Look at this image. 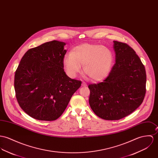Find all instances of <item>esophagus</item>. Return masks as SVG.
<instances>
[{
	"instance_id": "1",
	"label": "esophagus",
	"mask_w": 158,
	"mask_h": 158,
	"mask_svg": "<svg viewBox=\"0 0 158 158\" xmlns=\"http://www.w3.org/2000/svg\"><path fill=\"white\" fill-rule=\"evenodd\" d=\"M82 86H87V85H86V83L85 82H82Z\"/></svg>"
}]
</instances>
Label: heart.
I'll return each instance as SVG.
<instances>
[{"label": "heart", "instance_id": "b5f03b06", "mask_svg": "<svg viewBox=\"0 0 158 158\" xmlns=\"http://www.w3.org/2000/svg\"><path fill=\"white\" fill-rule=\"evenodd\" d=\"M113 61V54L109 48L90 43L75 47L63 60L64 68L70 77H75L83 65V72L94 81H100L108 76Z\"/></svg>", "mask_w": 158, "mask_h": 158}]
</instances>
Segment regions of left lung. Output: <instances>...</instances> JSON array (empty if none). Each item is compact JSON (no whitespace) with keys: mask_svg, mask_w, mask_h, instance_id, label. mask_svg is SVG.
Wrapping results in <instances>:
<instances>
[{"mask_svg":"<svg viewBox=\"0 0 158 158\" xmlns=\"http://www.w3.org/2000/svg\"><path fill=\"white\" fill-rule=\"evenodd\" d=\"M114 43L116 63L109 76L88 86L92 110L106 120H118L131 114L142 104L146 92V72L140 58L127 44Z\"/></svg>","mask_w":158,"mask_h":158,"instance_id":"obj_1","label":"left lung"}]
</instances>
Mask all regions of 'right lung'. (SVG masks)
I'll return each mask as SVG.
<instances>
[{"label":"right lung","mask_w":158,"mask_h":158,"mask_svg":"<svg viewBox=\"0 0 158 158\" xmlns=\"http://www.w3.org/2000/svg\"><path fill=\"white\" fill-rule=\"evenodd\" d=\"M65 44L53 40L29 49L15 73L17 100L35 119H57L81 85V81L71 79L64 71Z\"/></svg>","instance_id":"1"}]
</instances>
